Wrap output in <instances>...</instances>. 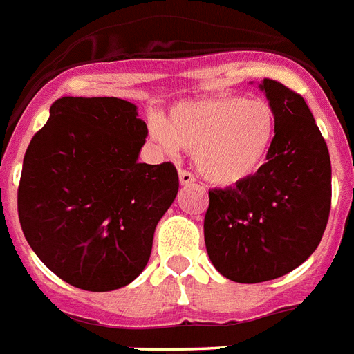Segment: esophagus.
Listing matches in <instances>:
<instances>
[{
    "label": "esophagus",
    "mask_w": 354,
    "mask_h": 354,
    "mask_svg": "<svg viewBox=\"0 0 354 354\" xmlns=\"http://www.w3.org/2000/svg\"><path fill=\"white\" fill-rule=\"evenodd\" d=\"M179 180H180V184H184V186H186V184L194 183L195 177L189 174L188 170H183V168H180V170H179Z\"/></svg>",
    "instance_id": "obj_1"
}]
</instances>
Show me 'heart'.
<instances>
[{
  "label": "heart",
  "instance_id": "1",
  "mask_svg": "<svg viewBox=\"0 0 354 354\" xmlns=\"http://www.w3.org/2000/svg\"><path fill=\"white\" fill-rule=\"evenodd\" d=\"M166 151L192 150L198 174L215 184H236L262 170L277 136V113L264 99L215 95L175 104L150 122Z\"/></svg>",
  "mask_w": 354,
  "mask_h": 354
}]
</instances>
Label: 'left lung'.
Here are the masks:
<instances>
[{
	"instance_id": "8db88e82",
	"label": "left lung",
	"mask_w": 354,
	"mask_h": 354,
	"mask_svg": "<svg viewBox=\"0 0 354 354\" xmlns=\"http://www.w3.org/2000/svg\"><path fill=\"white\" fill-rule=\"evenodd\" d=\"M261 88L277 113L268 162L250 179L209 189L204 242L221 275L241 284L279 279L322 241L331 209L328 145L304 97L275 79Z\"/></svg>"
}]
</instances>
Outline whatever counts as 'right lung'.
Returning <instances> with one entry per match:
<instances>
[{
    "mask_svg": "<svg viewBox=\"0 0 354 354\" xmlns=\"http://www.w3.org/2000/svg\"><path fill=\"white\" fill-rule=\"evenodd\" d=\"M146 136L124 99L59 97L32 137L19 224L39 261L70 286L112 291L145 270L157 223L179 189L171 162L137 160Z\"/></svg>",
    "mask_w": 354,
    "mask_h": 354,
    "instance_id": "add662e5",
    "label": "right lung"
}]
</instances>
